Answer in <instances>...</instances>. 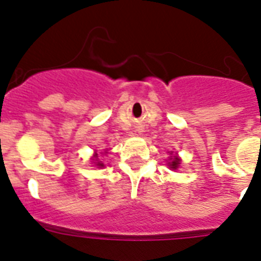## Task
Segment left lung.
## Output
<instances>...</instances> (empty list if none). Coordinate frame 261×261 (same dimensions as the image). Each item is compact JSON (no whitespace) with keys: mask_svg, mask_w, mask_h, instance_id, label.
<instances>
[{"mask_svg":"<svg viewBox=\"0 0 261 261\" xmlns=\"http://www.w3.org/2000/svg\"><path fill=\"white\" fill-rule=\"evenodd\" d=\"M178 164H180V159H178V158H174V159L172 160L171 163H168V166L171 167V168L176 169L178 167Z\"/></svg>","mask_w":261,"mask_h":261,"instance_id":"obj_1","label":"left lung"}]
</instances>
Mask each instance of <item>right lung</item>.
<instances>
[{"label":"right lung","instance_id":"1","mask_svg":"<svg viewBox=\"0 0 261 261\" xmlns=\"http://www.w3.org/2000/svg\"><path fill=\"white\" fill-rule=\"evenodd\" d=\"M98 166H102V164H98Z\"/></svg>","mask_w":261,"mask_h":261}]
</instances>
